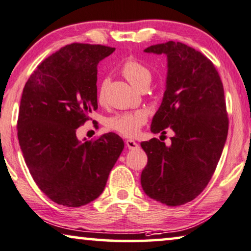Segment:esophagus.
Here are the masks:
<instances>
[{
	"instance_id": "obj_1",
	"label": "esophagus",
	"mask_w": 251,
	"mask_h": 251,
	"mask_svg": "<svg viewBox=\"0 0 251 251\" xmlns=\"http://www.w3.org/2000/svg\"><path fill=\"white\" fill-rule=\"evenodd\" d=\"M125 144H126V148H128L129 150H137L138 149V144L133 140L125 141Z\"/></svg>"
}]
</instances>
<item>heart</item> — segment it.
<instances>
[{"mask_svg": "<svg viewBox=\"0 0 251 251\" xmlns=\"http://www.w3.org/2000/svg\"><path fill=\"white\" fill-rule=\"evenodd\" d=\"M121 72L127 81L133 87L141 90L148 88L150 82L152 80V72L149 67L134 57L127 58L123 63ZM107 80H102L98 87V101L103 102L106 98L107 91ZM148 116L144 111H132V113H123L115 115L106 121V126L108 129L117 132L123 136L133 137L140 132L141 127L147 123Z\"/></svg>", "mask_w": 251, "mask_h": 251, "instance_id": "b5f03b06", "label": "heart"}]
</instances>
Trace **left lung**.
<instances>
[{
	"instance_id": "obj_1",
	"label": "left lung",
	"mask_w": 251,
	"mask_h": 251,
	"mask_svg": "<svg viewBox=\"0 0 251 251\" xmlns=\"http://www.w3.org/2000/svg\"><path fill=\"white\" fill-rule=\"evenodd\" d=\"M147 53L168 57L167 89L152 121L153 133L173 129L171 145L158 138L142 142L148 164L144 193L168 206L193 201L211 180L221 158L229 118L221 77L206 56L179 42L153 45Z\"/></svg>"
}]
</instances>
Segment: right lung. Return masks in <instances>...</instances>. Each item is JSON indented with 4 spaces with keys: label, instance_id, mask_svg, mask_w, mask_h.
<instances>
[{
    "label": "right lung",
    "instance_id": "obj_1",
    "mask_svg": "<svg viewBox=\"0 0 251 251\" xmlns=\"http://www.w3.org/2000/svg\"><path fill=\"white\" fill-rule=\"evenodd\" d=\"M115 48L73 43L45 58L28 78L18 138L33 180L48 198L80 207L101 195L124 149L117 134L81 143L76 128L98 109V63Z\"/></svg>",
    "mask_w": 251,
    "mask_h": 251
}]
</instances>
